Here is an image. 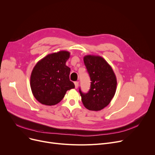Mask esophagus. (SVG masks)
<instances>
[{"instance_id": "esophagus-1", "label": "esophagus", "mask_w": 155, "mask_h": 155, "mask_svg": "<svg viewBox=\"0 0 155 155\" xmlns=\"http://www.w3.org/2000/svg\"><path fill=\"white\" fill-rule=\"evenodd\" d=\"M74 84H75V88H77L78 87V82H74Z\"/></svg>"}]
</instances>
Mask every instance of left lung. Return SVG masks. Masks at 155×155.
<instances>
[{"instance_id": "obj_1", "label": "left lung", "mask_w": 155, "mask_h": 155, "mask_svg": "<svg viewBox=\"0 0 155 155\" xmlns=\"http://www.w3.org/2000/svg\"><path fill=\"white\" fill-rule=\"evenodd\" d=\"M91 84L87 93L79 88L84 106L88 110L98 111L109 104L116 93L117 80L111 67L99 56L87 55L84 58Z\"/></svg>"}]
</instances>
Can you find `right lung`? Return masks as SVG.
I'll use <instances>...</instances> for the list:
<instances>
[{
    "label": "right lung",
    "instance_id": "obj_1",
    "mask_svg": "<svg viewBox=\"0 0 155 155\" xmlns=\"http://www.w3.org/2000/svg\"><path fill=\"white\" fill-rule=\"evenodd\" d=\"M70 54L66 51L49 54L39 61L32 70L30 80L31 91L41 104H58L67 91L75 88L69 78L70 68L66 65Z\"/></svg>",
    "mask_w": 155,
    "mask_h": 155
}]
</instances>
